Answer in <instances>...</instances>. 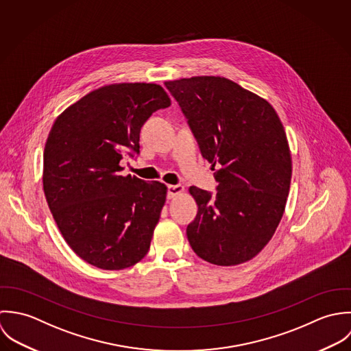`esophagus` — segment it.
Returning a JSON list of instances; mask_svg holds the SVG:
<instances>
[{
	"instance_id": "34e87169",
	"label": "esophagus",
	"mask_w": 351,
	"mask_h": 351,
	"mask_svg": "<svg viewBox=\"0 0 351 351\" xmlns=\"http://www.w3.org/2000/svg\"><path fill=\"white\" fill-rule=\"evenodd\" d=\"M184 193V187L183 186H179V184H175V186H168V193H167V198L168 199H172L175 198L176 195Z\"/></svg>"
}]
</instances>
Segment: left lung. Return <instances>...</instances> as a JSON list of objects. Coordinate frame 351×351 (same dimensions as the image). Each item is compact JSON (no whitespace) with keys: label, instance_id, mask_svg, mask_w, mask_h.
<instances>
[{"label":"left lung","instance_id":"left-lung-1","mask_svg":"<svg viewBox=\"0 0 351 351\" xmlns=\"http://www.w3.org/2000/svg\"><path fill=\"white\" fill-rule=\"evenodd\" d=\"M211 164L217 193L190 187L198 213L187 226L194 252L217 266L256 256L285 211L291 157L280 117L269 101L214 75L165 82Z\"/></svg>","mask_w":351,"mask_h":351}]
</instances>
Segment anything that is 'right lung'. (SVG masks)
Returning a JSON list of instances; mask_svg holds the SVG:
<instances>
[{
  "label": "right lung",
  "instance_id": "right-lung-1",
  "mask_svg": "<svg viewBox=\"0 0 351 351\" xmlns=\"http://www.w3.org/2000/svg\"><path fill=\"white\" fill-rule=\"evenodd\" d=\"M171 106L157 84L95 89L54 122L43 153V190L71 250L103 270H123L147 254L167 187L119 172L123 153H140L150 115Z\"/></svg>",
  "mask_w": 351,
  "mask_h": 351
}]
</instances>
